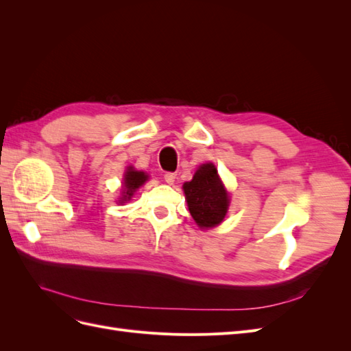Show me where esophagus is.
Masks as SVG:
<instances>
[{"label":"esophagus","instance_id":"1","mask_svg":"<svg viewBox=\"0 0 351 351\" xmlns=\"http://www.w3.org/2000/svg\"><path fill=\"white\" fill-rule=\"evenodd\" d=\"M176 173H165L164 174V178H165V182L168 183V184H173L174 183V180H176Z\"/></svg>","mask_w":351,"mask_h":351}]
</instances>
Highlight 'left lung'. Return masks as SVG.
Returning a JSON list of instances; mask_svg holds the SVG:
<instances>
[{
  "mask_svg": "<svg viewBox=\"0 0 351 351\" xmlns=\"http://www.w3.org/2000/svg\"><path fill=\"white\" fill-rule=\"evenodd\" d=\"M183 190L190 214L200 228L215 227L224 219L230 200L214 165L199 167L192 182L184 183Z\"/></svg>",
  "mask_w": 351,
  "mask_h": 351,
  "instance_id": "8db88e82",
  "label": "left lung"
}]
</instances>
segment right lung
<instances>
[{"mask_svg":"<svg viewBox=\"0 0 351 351\" xmlns=\"http://www.w3.org/2000/svg\"><path fill=\"white\" fill-rule=\"evenodd\" d=\"M147 180V176L143 171H136L132 167L127 169V173L124 176V190H123V200H129L133 193L136 192V189H139ZM121 200V202H123Z\"/></svg>","mask_w":351,"mask_h":351,"instance_id":"add662e5","label":"right lung"}]
</instances>
